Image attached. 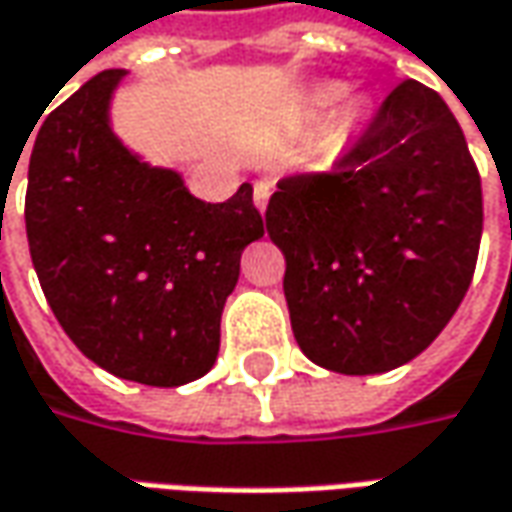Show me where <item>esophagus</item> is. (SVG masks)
Wrapping results in <instances>:
<instances>
[{"instance_id":"obj_1","label":"esophagus","mask_w":512,"mask_h":512,"mask_svg":"<svg viewBox=\"0 0 512 512\" xmlns=\"http://www.w3.org/2000/svg\"><path fill=\"white\" fill-rule=\"evenodd\" d=\"M252 195H255L257 209L263 212V209H266V203H269V195H272V181H257Z\"/></svg>"}]
</instances>
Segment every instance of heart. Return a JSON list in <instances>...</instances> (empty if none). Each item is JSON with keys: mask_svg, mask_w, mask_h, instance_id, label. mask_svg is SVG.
Instances as JSON below:
<instances>
[{"mask_svg": "<svg viewBox=\"0 0 512 512\" xmlns=\"http://www.w3.org/2000/svg\"><path fill=\"white\" fill-rule=\"evenodd\" d=\"M334 96H337V90L331 87V90H326V93H323V96H320V98H323V101H331V98H334Z\"/></svg>", "mask_w": 512, "mask_h": 512, "instance_id": "heart-1", "label": "heart"}]
</instances>
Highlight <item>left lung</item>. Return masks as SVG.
Masks as SVG:
<instances>
[{
  "mask_svg": "<svg viewBox=\"0 0 512 512\" xmlns=\"http://www.w3.org/2000/svg\"><path fill=\"white\" fill-rule=\"evenodd\" d=\"M482 178L442 96L405 79L334 169L277 184L291 331L311 362L382 374L439 337L476 272Z\"/></svg>",
  "mask_w": 512,
  "mask_h": 512,
  "instance_id": "8db88e82",
  "label": "left lung"
}]
</instances>
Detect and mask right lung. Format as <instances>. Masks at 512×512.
<instances>
[{
  "mask_svg": "<svg viewBox=\"0 0 512 512\" xmlns=\"http://www.w3.org/2000/svg\"><path fill=\"white\" fill-rule=\"evenodd\" d=\"M124 70H101L47 115L27 167L30 260L64 334L115 377L175 388L203 377L240 252L263 235L243 184L223 203L189 195L110 133Z\"/></svg>",
  "mask_w": 512,
  "mask_h": 512,
  "instance_id": "obj_1",
  "label": "right lung"
}]
</instances>
